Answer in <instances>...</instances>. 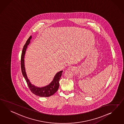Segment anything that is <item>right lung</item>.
Segmentation results:
<instances>
[{
    "label": "right lung",
    "instance_id": "1",
    "mask_svg": "<svg viewBox=\"0 0 124 124\" xmlns=\"http://www.w3.org/2000/svg\"><path fill=\"white\" fill-rule=\"evenodd\" d=\"M31 38V36H30V37L26 41V42L25 43V45H24L22 49V53L21 55V69H22V75L25 79L29 89H30V90L32 93H33L36 95L39 96V97H48L53 95L57 91L59 86V81L61 76L62 75V73L63 71L62 70L57 73L55 76H54V79L52 81V82L48 86H46L45 87H42V88H38L31 85V84L29 80L27 78V77L26 76V74L25 73V68L24 67V59L26 48L30 43V39Z\"/></svg>",
    "mask_w": 124,
    "mask_h": 124
}]
</instances>
